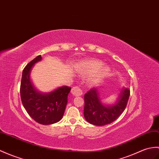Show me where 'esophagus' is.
<instances>
[{"label":"esophagus","instance_id":"obj_1","mask_svg":"<svg viewBox=\"0 0 159 159\" xmlns=\"http://www.w3.org/2000/svg\"><path fill=\"white\" fill-rule=\"evenodd\" d=\"M71 93L75 95V96H81V95H83V90L81 89L80 87L76 86L72 89Z\"/></svg>","mask_w":159,"mask_h":159}]
</instances>
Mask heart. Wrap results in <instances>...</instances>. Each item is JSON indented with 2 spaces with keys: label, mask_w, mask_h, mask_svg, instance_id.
Masks as SVG:
<instances>
[{
  "label": "heart",
  "mask_w": 159,
  "mask_h": 159,
  "mask_svg": "<svg viewBox=\"0 0 159 159\" xmlns=\"http://www.w3.org/2000/svg\"><path fill=\"white\" fill-rule=\"evenodd\" d=\"M103 62L99 60H88L80 63L76 66V70L84 75H93L94 77L90 80L91 86H95L107 79L111 73V68L108 66H103Z\"/></svg>",
  "instance_id": "b5f03b06"
}]
</instances>
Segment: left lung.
<instances>
[{
  "label": "left lung",
  "mask_w": 159,
  "mask_h": 159,
  "mask_svg": "<svg viewBox=\"0 0 159 159\" xmlns=\"http://www.w3.org/2000/svg\"><path fill=\"white\" fill-rule=\"evenodd\" d=\"M99 95L98 89H92L84 94V116L89 123L96 126H103L112 123L124 112L129 98L130 91L127 88L122 89L117 102L110 106L103 105Z\"/></svg>",
  "instance_id": "8db88e82"
}]
</instances>
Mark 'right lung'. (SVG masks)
Segmentation results:
<instances>
[{"label": "right lung", "mask_w": 159, "mask_h": 159, "mask_svg": "<svg viewBox=\"0 0 159 159\" xmlns=\"http://www.w3.org/2000/svg\"><path fill=\"white\" fill-rule=\"evenodd\" d=\"M41 60L40 55L24 68L20 95L22 104L32 119L40 124L51 125L62 119L71 88L63 86L47 93H42L36 90L30 80V72L36 63Z\"/></svg>", "instance_id": "add662e5"}]
</instances>
